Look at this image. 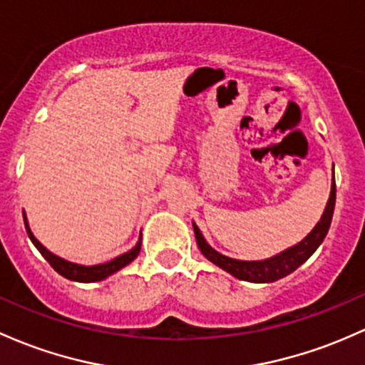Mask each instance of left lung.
<instances>
[{
	"mask_svg": "<svg viewBox=\"0 0 365 365\" xmlns=\"http://www.w3.org/2000/svg\"><path fill=\"white\" fill-rule=\"evenodd\" d=\"M334 202H336V183H334V171H332V183H331V194L327 199L326 210H324L322 216L317 222V225L312 228L310 234L307 235L303 241H299L294 246L287 247L282 253L272 256L267 259H258V262H244V259H234L228 258V256L218 253L213 250L210 244L206 242L204 235L199 230V227L192 222L194 227L195 241H197L199 250L201 253L210 259L211 263H215L216 267L223 268L230 275H234L235 279L247 280V282H275V280L286 277L291 272H294L296 268L307 262L312 255L317 251V247L322 244L324 237L327 235V230L331 227L332 213H334Z\"/></svg>",
	"mask_w": 365,
	"mask_h": 365,
	"instance_id": "obj_1",
	"label": "left lung"
}]
</instances>
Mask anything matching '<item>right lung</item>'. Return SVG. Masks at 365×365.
Instances as JSON below:
<instances>
[{"instance_id":"obj_1","label":"right lung","mask_w":365,"mask_h":365,"mask_svg":"<svg viewBox=\"0 0 365 365\" xmlns=\"http://www.w3.org/2000/svg\"><path fill=\"white\" fill-rule=\"evenodd\" d=\"M24 223H26V230H27V235H29L31 242H33L36 246V250L43 255V258H45L46 262L53 267V270H57L62 277H66L69 280H76V282H98V280L107 279L109 275L115 274V272L121 270V268H124L126 265H130V263L137 258L140 253V247H142V234H140L138 242L135 244V247H131L128 253L119 255L118 258L110 259V262H107V263H100V265H90V267L79 265V263L67 262V259L53 255L51 251H48L46 247L38 241V239L34 237V234L31 232L29 222H27L26 211H24Z\"/></svg>"}]
</instances>
